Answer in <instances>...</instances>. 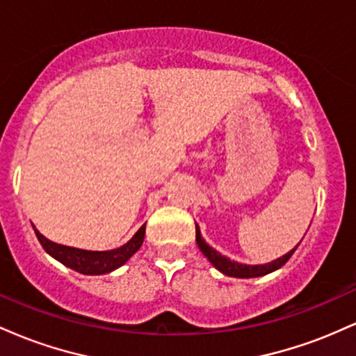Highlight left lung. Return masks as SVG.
I'll return each mask as SVG.
<instances>
[{
	"instance_id": "8db88e82",
	"label": "left lung",
	"mask_w": 356,
	"mask_h": 356,
	"mask_svg": "<svg viewBox=\"0 0 356 356\" xmlns=\"http://www.w3.org/2000/svg\"><path fill=\"white\" fill-rule=\"evenodd\" d=\"M195 241H197L199 249H201L202 254L209 259V263L212 264V266L218 269V271L222 273V275L231 276V277H257V276L269 275V273L276 271V269L284 266L286 261L293 256V252H295L296 248L300 246V244H296V248H293L291 251H288L284 256L271 261V263L243 264V263H238V261H231L229 257L222 256L219 251H216L214 248H211L201 236V229H199L197 224H195Z\"/></svg>"
}]
</instances>
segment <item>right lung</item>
Segmentation results:
<instances>
[{
	"instance_id": "1",
	"label": "right lung",
	"mask_w": 356,
	"mask_h": 356,
	"mask_svg": "<svg viewBox=\"0 0 356 356\" xmlns=\"http://www.w3.org/2000/svg\"><path fill=\"white\" fill-rule=\"evenodd\" d=\"M35 229L36 238H38L40 244H42L44 251L48 252L51 257H55L56 261H60L61 264L68 266L73 271L81 273V275H107L112 273L113 269L120 268L122 264H125L136 252L140 249L142 243H144L145 236V224L138 229L136 234L132 236V239L127 241L124 246L117 249H110V251H87V249H79L72 246H63V244L53 243V241L47 239L43 234H40V231Z\"/></svg>"
}]
</instances>
